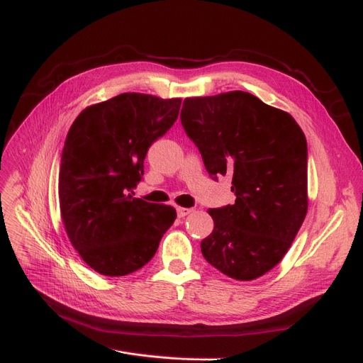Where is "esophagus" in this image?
<instances>
[{"label":"esophagus","mask_w":363,"mask_h":363,"mask_svg":"<svg viewBox=\"0 0 363 363\" xmlns=\"http://www.w3.org/2000/svg\"><path fill=\"white\" fill-rule=\"evenodd\" d=\"M176 211H178V217H185V216H189L193 210L191 208H182V206H179V208Z\"/></svg>","instance_id":"esophagus-1"}]
</instances>
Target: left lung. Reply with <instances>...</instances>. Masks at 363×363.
Masks as SVG:
<instances>
[{
	"mask_svg": "<svg viewBox=\"0 0 363 363\" xmlns=\"http://www.w3.org/2000/svg\"><path fill=\"white\" fill-rule=\"evenodd\" d=\"M185 133L213 179L230 174L233 205L208 210L205 260L250 281L275 267L307 214V141L291 113L243 91L185 99Z\"/></svg>",
	"mask_w": 363,
	"mask_h": 363,
	"instance_id": "left-lung-1",
	"label": "left lung"
}]
</instances>
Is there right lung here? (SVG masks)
I'll return each instance as SVG.
<instances>
[{
  "label": "right lung",
  "mask_w": 363,
  "mask_h": 363,
  "mask_svg": "<svg viewBox=\"0 0 363 363\" xmlns=\"http://www.w3.org/2000/svg\"><path fill=\"white\" fill-rule=\"evenodd\" d=\"M181 99L124 92L88 106L62 150L59 203L68 239L96 272L123 277L152 260L176 219L170 205L133 198L153 141L178 118Z\"/></svg>",
  "instance_id": "obj_1"
}]
</instances>
